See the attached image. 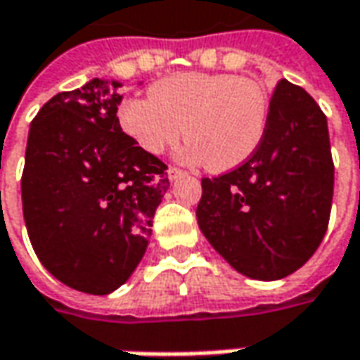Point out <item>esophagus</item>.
<instances>
[{"mask_svg": "<svg viewBox=\"0 0 360 360\" xmlns=\"http://www.w3.org/2000/svg\"><path fill=\"white\" fill-rule=\"evenodd\" d=\"M166 174H168V180H170V182H174V180H178V178H180L184 172L178 170V168H174V166H170V168L166 170Z\"/></svg>", "mask_w": 360, "mask_h": 360, "instance_id": "obj_1", "label": "esophagus"}]
</instances>
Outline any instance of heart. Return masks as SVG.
<instances>
[{
    "label": "heart",
    "mask_w": 360,
    "mask_h": 360,
    "mask_svg": "<svg viewBox=\"0 0 360 360\" xmlns=\"http://www.w3.org/2000/svg\"><path fill=\"white\" fill-rule=\"evenodd\" d=\"M119 127L146 153L162 155L184 135V158L210 172H226L249 160L263 141L269 97L247 77L180 72L153 82L150 99H127Z\"/></svg>",
    "instance_id": "1"
}]
</instances>
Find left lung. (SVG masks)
Masks as SVG:
<instances>
[{
    "label": "left lung",
    "instance_id": "8db88e82",
    "mask_svg": "<svg viewBox=\"0 0 360 360\" xmlns=\"http://www.w3.org/2000/svg\"><path fill=\"white\" fill-rule=\"evenodd\" d=\"M333 190L326 115L302 86L281 79L259 148L233 172L202 178L196 219L233 269L274 281L314 255L328 226Z\"/></svg>",
    "mask_w": 360,
    "mask_h": 360
}]
</instances>
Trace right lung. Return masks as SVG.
Listing matches in <instances>:
<instances>
[{"label":"right lung","instance_id":"obj_1","mask_svg":"<svg viewBox=\"0 0 360 360\" xmlns=\"http://www.w3.org/2000/svg\"><path fill=\"white\" fill-rule=\"evenodd\" d=\"M121 82L54 95L30 125L22 207L32 247L64 285L105 296L141 261L168 166L117 121Z\"/></svg>","mask_w":360,"mask_h":360}]
</instances>
